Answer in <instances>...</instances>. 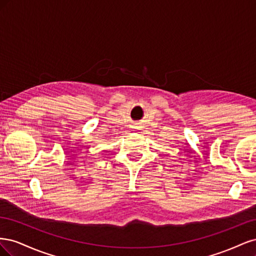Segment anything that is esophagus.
Segmentation results:
<instances>
[{"label":"esophagus","mask_w":256,"mask_h":256,"mask_svg":"<svg viewBox=\"0 0 256 256\" xmlns=\"http://www.w3.org/2000/svg\"><path fill=\"white\" fill-rule=\"evenodd\" d=\"M136 129H138V130L141 129V125H140V124H138V122L136 124Z\"/></svg>","instance_id":"esophagus-1"}]
</instances>
